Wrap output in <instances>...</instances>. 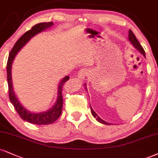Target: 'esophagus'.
Segmentation results:
<instances>
[{
    "instance_id": "obj_1",
    "label": "esophagus",
    "mask_w": 158,
    "mask_h": 158,
    "mask_svg": "<svg viewBox=\"0 0 158 158\" xmlns=\"http://www.w3.org/2000/svg\"><path fill=\"white\" fill-rule=\"evenodd\" d=\"M86 75H87V72L85 71V69H82L78 72V75H77V77H78V78L80 80H81V81H84L85 76H86Z\"/></svg>"
}]
</instances>
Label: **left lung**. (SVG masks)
Instances as JSON below:
<instances>
[{"label":"left lung","instance_id":"8db88e82","mask_svg":"<svg viewBox=\"0 0 158 158\" xmlns=\"http://www.w3.org/2000/svg\"><path fill=\"white\" fill-rule=\"evenodd\" d=\"M128 40L130 41V42L133 44L134 48H135L136 50H138L139 51L141 52V53L143 55L144 57L146 58V55H145V51L144 50H143V48H142V46L141 45V44L139 43V42L138 41L137 39H136L135 36L134 35L133 32L131 30H129V34H128ZM85 85V89H86V87H85V84H84ZM90 108H91V114H92V116H94V118H96V120L97 122H99L100 123H102L103 124H108V125H110V124H111L110 123H108V122H106V121H104L103 119H102L100 116L97 115L96 113L94 110H93V108H91V106H90Z\"/></svg>","mask_w":158,"mask_h":158}]
</instances>
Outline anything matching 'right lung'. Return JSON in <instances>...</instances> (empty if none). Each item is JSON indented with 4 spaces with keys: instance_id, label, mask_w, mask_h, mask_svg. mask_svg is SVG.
Wrapping results in <instances>:
<instances>
[{
    "instance_id": "add662e5",
    "label": "right lung",
    "mask_w": 158,
    "mask_h": 158,
    "mask_svg": "<svg viewBox=\"0 0 158 158\" xmlns=\"http://www.w3.org/2000/svg\"><path fill=\"white\" fill-rule=\"evenodd\" d=\"M53 25V23H41L35 25L33 26L31 30L25 32L24 34L17 41L15 44L13 48L11 49L10 53H9V58H8L6 70H7V82L8 86H9V100L15 107L16 111L18 113L21 118L23 120L34 124H49L53 123L58 119V118L61 116L62 106H63V97H62V89L63 86L69 77L68 75L65 76L61 80L59 84L58 85V94L57 98L54 105L50 108L49 110L46 111L34 113L31 112L28 109H26L24 106L21 104L18 98L15 94L14 91L13 84H12V77H11V67L15 58L19 50L24 47L30 41L31 38L36 36L40 33L44 31L48 28H50Z\"/></svg>"
}]
</instances>
